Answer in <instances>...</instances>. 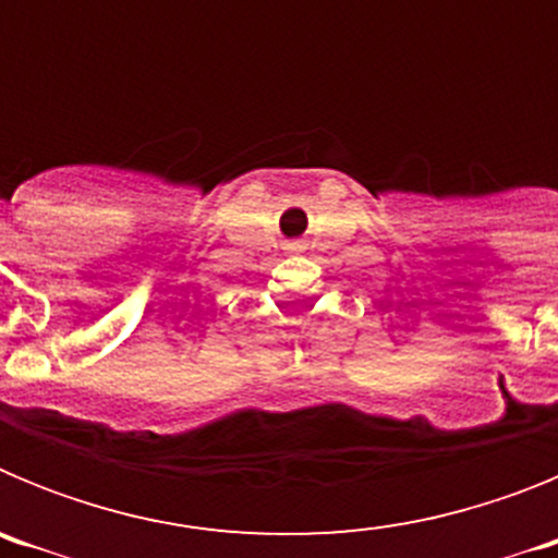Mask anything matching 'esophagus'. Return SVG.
I'll return each instance as SVG.
<instances>
[{
	"mask_svg": "<svg viewBox=\"0 0 558 558\" xmlns=\"http://www.w3.org/2000/svg\"><path fill=\"white\" fill-rule=\"evenodd\" d=\"M288 251H304L302 243H288Z\"/></svg>",
	"mask_w": 558,
	"mask_h": 558,
	"instance_id": "obj_1",
	"label": "esophagus"
}]
</instances>
